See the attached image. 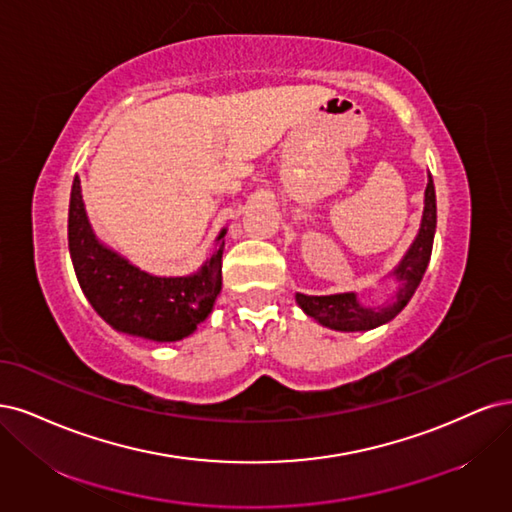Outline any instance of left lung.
Returning <instances> with one entry per match:
<instances>
[{"instance_id":"left-lung-1","label":"left lung","mask_w":512,"mask_h":512,"mask_svg":"<svg viewBox=\"0 0 512 512\" xmlns=\"http://www.w3.org/2000/svg\"><path fill=\"white\" fill-rule=\"evenodd\" d=\"M436 234V191L434 180L427 176L425 189V206L419 234L410 244L408 253L400 261V266L393 270V276L400 280V289L395 293V300L387 306L366 308L357 302L355 293H336V295H304L295 293V302L306 312L308 317L319 321L325 327L340 329V332H366L391 321L415 295L421 278L427 270V263L432 257Z\"/></svg>"}]
</instances>
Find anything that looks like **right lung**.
<instances>
[{
	"label": "right lung",
	"instance_id": "obj_1",
	"mask_svg": "<svg viewBox=\"0 0 512 512\" xmlns=\"http://www.w3.org/2000/svg\"><path fill=\"white\" fill-rule=\"evenodd\" d=\"M223 238L225 229L200 272L153 276L95 238L78 176L72 183L68 242L76 278L97 315L123 334L155 342H176L193 334L221 293Z\"/></svg>",
	"mask_w": 512,
	"mask_h": 512
}]
</instances>
